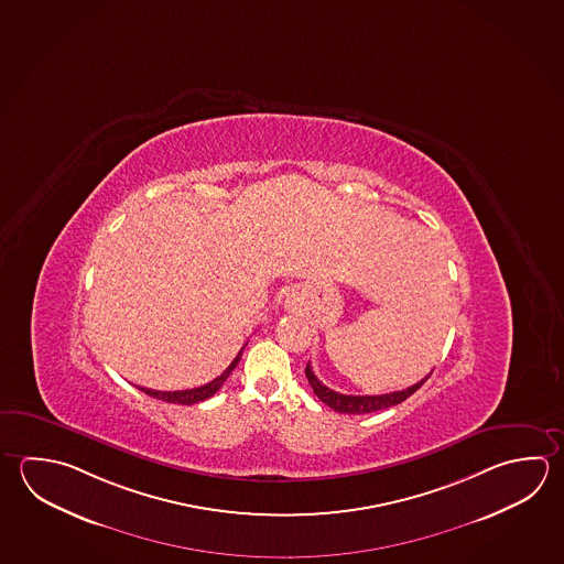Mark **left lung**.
Here are the masks:
<instances>
[{
  "label": "left lung",
  "instance_id": "obj_1",
  "mask_svg": "<svg viewBox=\"0 0 564 564\" xmlns=\"http://www.w3.org/2000/svg\"><path fill=\"white\" fill-rule=\"evenodd\" d=\"M433 373V371H431ZM430 373V376H431ZM430 376L417 381L415 386H411L408 390L393 391V393H383V395H344L338 391L329 390L328 386H324L312 366H306V378L312 386L314 393L318 395L319 400L324 401L328 408H332L338 413H351V415H361V413H371V411L388 410L398 405L401 401L408 400L415 391L420 390L421 386L430 379Z\"/></svg>",
  "mask_w": 564,
  "mask_h": 564
}]
</instances>
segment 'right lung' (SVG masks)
Instances as JSON below:
<instances>
[{"mask_svg": "<svg viewBox=\"0 0 564 564\" xmlns=\"http://www.w3.org/2000/svg\"><path fill=\"white\" fill-rule=\"evenodd\" d=\"M242 349L238 351V356L232 359V364H230V366H228V368H226L218 378L213 379L210 383L200 386V388H195V390L156 391L149 390V388H139V390L144 391V393H147V395H151V398H156V400H163L166 401V403H181V405H193V403H198V401L208 400V398H213V395H215L216 391L223 388V383H225L228 376L232 373V369L238 366L240 356H242Z\"/></svg>", "mask_w": 564, "mask_h": 564, "instance_id": "right-lung-1", "label": "right lung"}]
</instances>
